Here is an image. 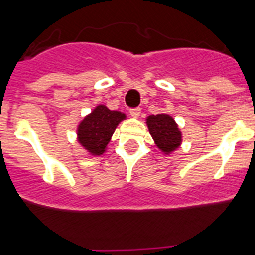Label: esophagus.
<instances>
[{
    "label": "esophagus",
    "instance_id": "1",
    "mask_svg": "<svg viewBox=\"0 0 255 255\" xmlns=\"http://www.w3.org/2000/svg\"><path fill=\"white\" fill-rule=\"evenodd\" d=\"M140 108L139 107H135V108H130V115H131L132 117H139V115H140Z\"/></svg>",
    "mask_w": 255,
    "mask_h": 255
}]
</instances>
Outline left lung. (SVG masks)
I'll return each instance as SVG.
<instances>
[{
    "instance_id": "obj_1",
    "label": "left lung",
    "mask_w": 255,
    "mask_h": 255,
    "mask_svg": "<svg viewBox=\"0 0 255 255\" xmlns=\"http://www.w3.org/2000/svg\"><path fill=\"white\" fill-rule=\"evenodd\" d=\"M147 126L157 148L166 155L175 152L181 145L182 134L175 119L170 115H150L147 117Z\"/></svg>"
}]
</instances>
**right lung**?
I'll use <instances>...</instances> for the list:
<instances>
[{"label": "right lung", "instance_id": "obj_1", "mask_svg": "<svg viewBox=\"0 0 255 255\" xmlns=\"http://www.w3.org/2000/svg\"><path fill=\"white\" fill-rule=\"evenodd\" d=\"M125 119L126 115L123 112L112 111L107 106L98 105L78 125L79 144L91 155H102L117 125Z\"/></svg>", "mask_w": 255, "mask_h": 255}]
</instances>
